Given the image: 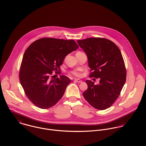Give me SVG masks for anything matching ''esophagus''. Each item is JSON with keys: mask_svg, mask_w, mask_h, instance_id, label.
Masks as SVG:
<instances>
[{"mask_svg": "<svg viewBox=\"0 0 146 146\" xmlns=\"http://www.w3.org/2000/svg\"><path fill=\"white\" fill-rule=\"evenodd\" d=\"M74 81H76V82H78V83H81L82 81L81 80H80V79H75L74 80Z\"/></svg>", "mask_w": 146, "mask_h": 146, "instance_id": "1", "label": "esophagus"}]
</instances>
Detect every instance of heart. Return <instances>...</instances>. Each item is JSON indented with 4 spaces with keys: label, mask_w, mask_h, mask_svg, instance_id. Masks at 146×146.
<instances>
[{
    "label": "heart",
    "mask_w": 146,
    "mask_h": 146,
    "mask_svg": "<svg viewBox=\"0 0 146 146\" xmlns=\"http://www.w3.org/2000/svg\"><path fill=\"white\" fill-rule=\"evenodd\" d=\"M71 73L75 76H77V77H80L81 76V73L80 72L79 70H74V71H72L71 72Z\"/></svg>",
    "instance_id": "1"
}]
</instances>
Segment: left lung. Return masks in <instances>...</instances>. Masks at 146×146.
I'll use <instances>...</instances> for the list:
<instances>
[{"mask_svg":"<svg viewBox=\"0 0 146 146\" xmlns=\"http://www.w3.org/2000/svg\"><path fill=\"white\" fill-rule=\"evenodd\" d=\"M79 46L87 55L92 70L90 77L100 78V84L86 80L88 89L83 96L96 109L110 107L118 98L125 84L126 70L119 48L111 41L100 37L78 40Z\"/></svg>","mask_w":146,"mask_h":146,"instance_id":"obj_1","label":"left lung"}]
</instances>
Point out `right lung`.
Listing matches in <instances>:
<instances>
[{
    "label": "right lung",
    "instance_id": "1",
    "mask_svg": "<svg viewBox=\"0 0 146 146\" xmlns=\"http://www.w3.org/2000/svg\"><path fill=\"white\" fill-rule=\"evenodd\" d=\"M78 48L73 40L42 38L26 49L19 79L25 95L35 106L48 109L62 97L71 80L62 75L54 79L50 76L53 71L60 70L66 56Z\"/></svg>",
    "mask_w": 146,
    "mask_h": 146
}]
</instances>
